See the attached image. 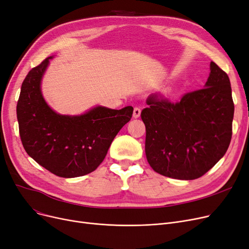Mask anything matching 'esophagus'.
I'll return each mask as SVG.
<instances>
[{"label": "esophagus", "mask_w": 249, "mask_h": 249, "mask_svg": "<svg viewBox=\"0 0 249 249\" xmlns=\"http://www.w3.org/2000/svg\"><path fill=\"white\" fill-rule=\"evenodd\" d=\"M140 113H142V110H140V107H134V109H133V117L134 118H138L140 116Z\"/></svg>", "instance_id": "34e87169"}]
</instances>
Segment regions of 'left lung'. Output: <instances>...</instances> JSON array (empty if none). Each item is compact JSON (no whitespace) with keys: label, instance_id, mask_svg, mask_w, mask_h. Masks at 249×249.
Here are the masks:
<instances>
[{"label":"left lung","instance_id":"8db88e82","mask_svg":"<svg viewBox=\"0 0 249 249\" xmlns=\"http://www.w3.org/2000/svg\"><path fill=\"white\" fill-rule=\"evenodd\" d=\"M142 111L145 156L159 174L193 180L203 176L226 154L232 138L234 103L230 79L217 64L204 88L178 102L160 93L148 95Z\"/></svg>","mask_w":249,"mask_h":249}]
</instances>
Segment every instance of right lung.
Returning a JSON list of instances; mask_svg holds the SVG:
<instances>
[{
    "mask_svg": "<svg viewBox=\"0 0 249 249\" xmlns=\"http://www.w3.org/2000/svg\"><path fill=\"white\" fill-rule=\"evenodd\" d=\"M50 59L32 68L21 85L16 109L21 142L29 157L56 176L89 174L102 164L115 136L130 121L133 107H96L73 117L55 113L40 91Z\"/></svg>",
    "mask_w": 249,
    "mask_h": 249,
    "instance_id": "right-lung-1",
    "label": "right lung"
}]
</instances>
